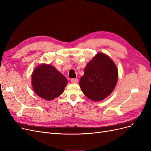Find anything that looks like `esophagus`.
Listing matches in <instances>:
<instances>
[{
	"label": "esophagus",
	"instance_id": "esophagus-1",
	"mask_svg": "<svg viewBox=\"0 0 151 151\" xmlns=\"http://www.w3.org/2000/svg\"><path fill=\"white\" fill-rule=\"evenodd\" d=\"M71 83H74V84H77V83H78V79H71Z\"/></svg>",
	"mask_w": 151,
	"mask_h": 151
}]
</instances>
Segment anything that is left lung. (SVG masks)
Returning a JSON list of instances; mask_svg holds the SVG:
<instances>
[{
    "instance_id": "obj_1",
    "label": "left lung",
    "mask_w": 151,
    "mask_h": 151,
    "mask_svg": "<svg viewBox=\"0 0 151 151\" xmlns=\"http://www.w3.org/2000/svg\"><path fill=\"white\" fill-rule=\"evenodd\" d=\"M79 82L86 96L94 101H101L110 95L118 78L116 65L107 55L98 53L84 68Z\"/></svg>"
}]
</instances>
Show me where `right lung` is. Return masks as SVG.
Instances as JSON below:
<instances>
[{"mask_svg":"<svg viewBox=\"0 0 151 151\" xmlns=\"http://www.w3.org/2000/svg\"><path fill=\"white\" fill-rule=\"evenodd\" d=\"M67 79L55 67L46 63L36 67L31 76V84L35 93L47 101L63 93Z\"/></svg>","mask_w":151,"mask_h":151,"instance_id":"1","label":"right lung"}]
</instances>
